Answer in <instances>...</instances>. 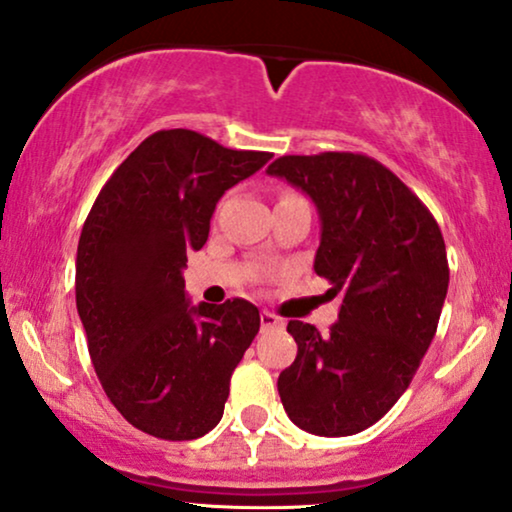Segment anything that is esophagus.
Instances as JSON below:
<instances>
[{
    "label": "esophagus",
    "instance_id": "34e87169",
    "mask_svg": "<svg viewBox=\"0 0 512 512\" xmlns=\"http://www.w3.org/2000/svg\"><path fill=\"white\" fill-rule=\"evenodd\" d=\"M260 323H262V330H274V327H283V318H278L276 313L271 311H262L260 313Z\"/></svg>",
    "mask_w": 512,
    "mask_h": 512
}]
</instances>
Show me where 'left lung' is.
Listing matches in <instances>:
<instances>
[{"mask_svg": "<svg viewBox=\"0 0 512 512\" xmlns=\"http://www.w3.org/2000/svg\"><path fill=\"white\" fill-rule=\"evenodd\" d=\"M316 203L318 276L342 295L327 335L290 320L297 358L278 377L302 431L342 438L384 417L412 384L447 297L445 238L417 194L372 156H281L267 168Z\"/></svg>", "mask_w": 512, "mask_h": 512, "instance_id": "8db88e82", "label": "left lung"}]
</instances>
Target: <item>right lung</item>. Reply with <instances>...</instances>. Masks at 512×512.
<instances>
[{"mask_svg": "<svg viewBox=\"0 0 512 512\" xmlns=\"http://www.w3.org/2000/svg\"><path fill=\"white\" fill-rule=\"evenodd\" d=\"M269 152L156 131L100 189L77 248V311L109 403L138 431L196 440L220 424L229 381L260 332L245 299L187 302V250L208 241L222 194Z\"/></svg>", "mask_w": 512, "mask_h": 512, "instance_id": "add662e5", "label": "right lung"}]
</instances>
